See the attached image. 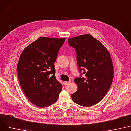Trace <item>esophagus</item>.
Here are the masks:
<instances>
[{"mask_svg":"<svg viewBox=\"0 0 131 131\" xmlns=\"http://www.w3.org/2000/svg\"><path fill=\"white\" fill-rule=\"evenodd\" d=\"M69 82H66V81H65L64 82V85H65V86H66V85H68L69 84Z\"/></svg>","mask_w":131,"mask_h":131,"instance_id":"1","label":"esophagus"}]
</instances>
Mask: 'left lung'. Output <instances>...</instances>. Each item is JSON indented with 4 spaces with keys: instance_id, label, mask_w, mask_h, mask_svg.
Masks as SVG:
<instances>
[{
    "instance_id": "left-lung-1",
    "label": "left lung",
    "mask_w": 131,
    "mask_h": 131,
    "mask_svg": "<svg viewBox=\"0 0 131 131\" xmlns=\"http://www.w3.org/2000/svg\"><path fill=\"white\" fill-rule=\"evenodd\" d=\"M75 48L80 77L75 78L77 91L72 94L73 101L84 107L95 105L105 96L111 86L114 69L108 50L97 39L85 34L68 39ZM84 74L85 76L81 78Z\"/></svg>"
}]
</instances>
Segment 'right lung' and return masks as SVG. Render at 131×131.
I'll return each mask as SVG.
<instances>
[{"label": "right lung", "instance_id": "right-lung-1", "mask_svg": "<svg viewBox=\"0 0 131 131\" xmlns=\"http://www.w3.org/2000/svg\"><path fill=\"white\" fill-rule=\"evenodd\" d=\"M64 38L41 37L26 47L19 58L17 72L22 90L39 107L55 103L62 85L56 78L54 63Z\"/></svg>", "mask_w": 131, "mask_h": 131}]
</instances>
